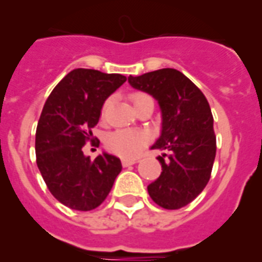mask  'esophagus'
<instances>
[{
  "label": "esophagus",
  "instance_id": "esophagus-1",
  "mask_svg": "<svg viewBox=\"0 0 262 262\" xmlns=\"http://www.w3.org/2000/svg\"><path fill=\"white\" fill-rule=\"evenodd\" d=\"M135 163H137V159H123L122 160V165H123V167H129V165H133Z\"/></svg>",
  "mask_w": 262,
  "mask_h": 262
}]
</instances>
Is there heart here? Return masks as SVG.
<instances>
[{
    "mask_svg": "<svg viewBox=\"0 0 262 262\" xmlns=\"http://www.w3.org/2000/svg\"><path fill=\"white\" fill-rule=\"evenodd\" d=\"M150 97L136 92L132 95V101L135 103V106L143 102L144 99H148ZM108 103H105L102 108V115H105ZM147 135L142 130H135V129H118V130L109 133L105 140L106 147L112 151V153L118 154L120 157L125 159H132L136 157L137 154L142 151V148L146 146L147 143Z\"/></svg>",
    "mask_w": 262,
    "mask_h": 262,
    "instance_id": "heart-1",
    "label": "heart"
}]
</instances>
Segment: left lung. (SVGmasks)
Segmentation results:
<instances>
[{
  "mask_svg": "<svg viewBox=\"0 0 262 262\" xmlns=\"http://www.w3.org/2000/svg\"><path fill=\"white\" fill-rule=\"evenodd\" d=\"M135 90L151 95L161 111V135L151 148L161 174L147 187L148 195L164 209H180L202 192L216 156L213 116L208 99L192 81L176 69H161L129 77Z\"/></svg>",
  "mask_w": 262,
  "mask_h": 262,
  "instance_id": "1",
  "label": "left lung"
}]
</instances>
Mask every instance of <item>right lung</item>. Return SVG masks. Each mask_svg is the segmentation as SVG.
Wrapping results in <instances>:
<instances>
[{
    "label": "right lung",
    "instance_id": "add662e5",
    "mask_svg": "<svg viewBox=\"0 0 262 262\" xmlns=\"http://www.w3.org/2000/svg\"><path fill=\"white\" fill-rule=\"evenodd\" d=\"M126 81L122 74L75 69L57 85L43 106L36 129V163L43 180L60 203L74 210H92L106 199L122 171L118 157L103 151L95 160L82 153L106 98Z\"/></svg>",
    "mask_w": 262,
    "mask_h": 262
}]
</instances>
